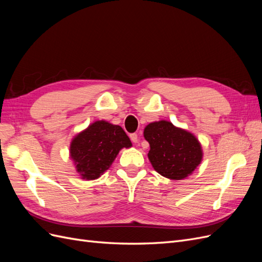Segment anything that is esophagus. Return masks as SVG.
Returning a JSON list of instances; mask_svg holds the SVG:
<instances>
[{"mask_svg": "<svg viewBox=\"0 0 262 262\" xmlns=\"http://www.w3.org/2000/svg\"><path fill=\"white\" fill-rule=\"evenodd\" d=\"M130 139H131V141L133 142V143H139V137H138V134L137 133H132V134H130Z\"/></svg>", "mask_w": 262, "mask_h": 262, "instance_id": "obj_1", "label": "esophagus"}]
</instances>
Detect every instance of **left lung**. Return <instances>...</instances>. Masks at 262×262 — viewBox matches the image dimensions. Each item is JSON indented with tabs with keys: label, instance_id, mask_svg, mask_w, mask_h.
Returning a JSON list of instances; mask_svg holds the SVG:
<instances>
[{
	"label": "left lung",
	"instance_id": "8db88e82",
	"mask_svg": "<svg viewBox=\"0 0 262 262\" xmlns=\"http://www.w3.org/2000/svg\"><path fill=\"white\" fill-rule=\"evenodd\" d=\"M144 138L149 143L147 156L153 168L168 179L187 178L202 161L199 140L170 121L148 123L144 129Z\"/></svg>",
	"mask_w": 262,
	"mask_h": 262
}]
</instances>
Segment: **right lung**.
Masks as SVG:
<instances>
[{
    "mask_svg": "<svg viewBox=\"0 0 262 262\" xmlns=\"http://www.w3.org/2000/svg\"><path fill=\"white\" fill-rule=\"evenodd\" d=\"M132 146L120 125L98 120L71 141L70 158L82 179L94 180L109 169L119 150Z\"/></svg>",
    "mask_w": 262,
    "mask_h": 262,
    "instance_id": "add662e5",
    "label": "right lung"
}]
</instances>
